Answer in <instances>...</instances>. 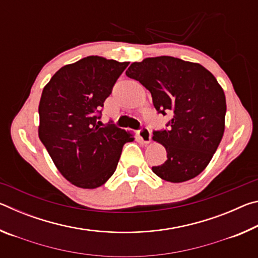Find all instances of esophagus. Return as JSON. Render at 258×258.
Masks as SVG:
<instances>
[{
    "label": "esophagus",
    "instance_id": "esophagus-1",
    "mask_svg": "<svg viewBox=\"0 0 258 258\" xmlns=\"http://www.w3.org/2000/svg\"><path fill=\"white\" fill-rule=\"evenodd\" d=\"M139 138L141 139V141L143 143H146V145H148L151 141V132L149 128L147 127H143L139 131Z\"/></svg>",
    "mask_w": 258,
    "mask_h": 258
}]
</instances>
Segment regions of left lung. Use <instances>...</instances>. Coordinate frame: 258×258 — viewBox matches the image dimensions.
<instances>
[{
  "label": "left lung",
  "instance_id": "1",
  "mask_svg": "<svg viewBox=\"0 0 258 258\" xmlns=\"http://www.w3.org/2000/svg\"><path fill=\"white\" fill-rule=\"evenodd\" d=\"M126 76L150 91L156 110L173 116L168 130L155 131L167 159L152 172L172 183L189 181L207 167L225 128L226 101L222 86L202 64L168 55L133 62Z\"/></svg>",
  "mask_w": 258,
  "mask_h": 258
}]
</instances>
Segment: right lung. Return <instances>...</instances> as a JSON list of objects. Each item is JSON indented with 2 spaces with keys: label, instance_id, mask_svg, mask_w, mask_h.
Wrapping results in <instances>:
<instances>
[{
  "label": "right lung",
  "instance_id": "1",
  "mask_svg": "<svg viewBox=\"0 0 258 258\" xmlns=\"http://www.w3.org/2000/svg\"><path fill=\"white\" fill-rule=\"evenodd\" d=\"M130 62L90 55L66 64L44 86L38 106V138L72 184L95 189L116 171L133 134L113 124L100 127L97 112Z\"/></svg>",
  "mask_w": 258,
  "mask_h": 258
}]
</instances>
